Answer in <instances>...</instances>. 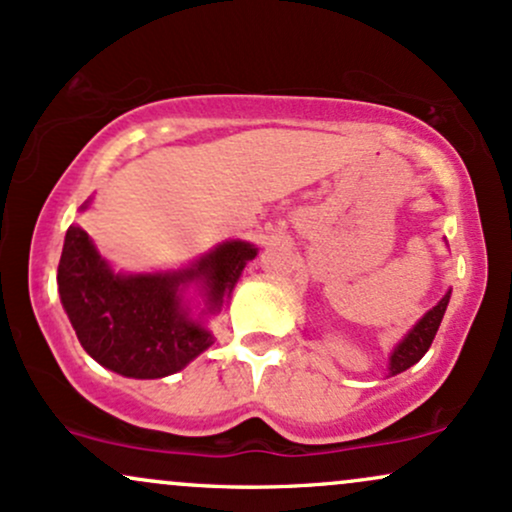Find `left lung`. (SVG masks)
Here are the masks:
<instances>
[{
	"instance_id": "8db88e82",
	"label": "left lung",
	"mask_w": 512,
	"mask_h": 512,
	"mask_svg": "<svg viewBox=\"0 0 512 512\" xmlns=\"http://www.w3.org/2000/svg\"><path fill=\"white\" fill-rule=\"evenodd\" d=\"M450 293H445L443 298H440L438 305H433L428 313L421 317L419 322H416L411 330L404 334V339L399 342L395 349H392L390 354V375H397L402 373V370H407L414 366V363H419L421 358H424V354L428 349H431L433 344V337H436L438 327H440V320H443L445 315V308H448L450 303Z\"/></svg>"
}]
</instances>
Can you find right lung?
I'll list each match as a JSON object with an SVG mask.
<instances>
[{
    "label": "right lung",
    "mask_w": 512,
    "mask_h": 512,
    "mask_svg": "<svg viewBox=\"0 0 512 512\" xmlns=\"http://www.w3.org/2000/svg\"><path fill=\"white\" fill-rule=\"evenodd\" d=\"M88 202L81 209H86ZM257 248L226 240L175 272L117 274L81 226H69L57 289L76 337L113 373L156 380L178 373L214 344L207 317L221 313ZM197 285L205 308L191 313L184 291Z\"/></svg>",
    "instance_id": "add662e5"
}]
</instances>
